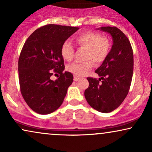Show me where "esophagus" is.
I'll return each mask as SVG.
<instances>
[{"mask_svg": "<svg viewBox=\"0 0 152 152\" xmlns=\"http://www.w3.org/2000/svg\"><path fill=\"white\" fill-rule=\"evenodd\" d=\"M73 79H74V81H78V80H80V77H77L75 75L74 76V78Z\"/></svg>", "mask_w": 152, "mask_h": 152, "instance_id": "esophagus-1", "label": "esophagus"}]
</instances>
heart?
<instances>
[{
  "mask_svg": "<svg viewBox=\"0 0 152 152\" xmlns=\"http://www.w3.org/2000/svg\"><path fill=\"white\" fill-rule=\"evenodd\" d=\"M75 43L79 46L86 48L85 62H75L67 66L68 71L75 76H83L90 70L95 64H99L104 61L109 53L111 43L106 37H102L99 33L86 31L75 37ZM61 54L66 61H70L74 56V48L69 41H64L61 48ZM88 59L92 60V61Z\"/></svg>",
  "mask_w": 152,
  "mask_h": 152,
  "instance_id": "1",
  "label": "heart"
}]
</instances>
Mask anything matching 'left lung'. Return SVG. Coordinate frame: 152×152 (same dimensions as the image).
<instances>
[{"mask_svg": "<svg viewBox=\"0 0 152 152\" xmlns=\"http://www.w3.org/2000/svg\"><path fill=\"white\" fill-rule=\"evenodd\" d=\"M97 30L109 33L113 45L107 58L95 70L99 78H87L89 86L84 96L93 109L109 113L117 109L128 94L134 70V54L128 38L116 27Z\"/></svg>", "mask_w": 152, "mask_h": 152, "instance_id": "obj_1", "label": "left lung"}]
</instances>
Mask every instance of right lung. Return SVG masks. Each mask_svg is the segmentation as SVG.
Masks as SVG:
<instances>
[{"mask_svg": "<svg viewBox=\"0 0 152 152\" xmlns=\"http://www.w3.org/2000/svg\"><path fill=\"white\" fill-rule=\"evenodd\" d=\"M79 29L46 25L35 30L25 42L18 59L20 92L27 104L36 113H53L63 103L73 75L64 72L61 48ZM53 72L60 74L55 80L51 79Z\"/></svg>", "mask_w": 152, "mask_h": 152, "instance_id": "obj_1", "label": "right lung"}]
</instances>
